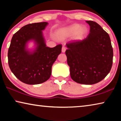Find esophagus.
<instances>
[{"label":"esophagus","instance_id":"obj_1","mask_svg":"<svg viewBox=\"0 0 121 121\" xmlns=\"http://www.w3.org/2000/svg\"><path fill=\"white\" fill-rule=\"evenodd\" d=\"M65 50H66V48H65V47L63 46L62 48V53H65Z\"/></svg>","mask_w":121,"mask_h":121}]
</instances>
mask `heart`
Returning <instances> with one entry per match:
<instances>
[{
  "label": "heart",
  "mask_w": 121,
  "mask_h": 121,
  "mask_svg": "<svg viewBox=\"0 0 121 121\" xmlns=\"http://www.w3.org/2000/svg\"><path fill=\"white\" fill-rule=\"evenodd\" d=\"M88 33V29L85 26L74 23L66 28L61 29L57 32V36L61 39H63L73 36L75 41H81L84 39Z\"/></svg>",
  "instance_id": "heart-1"
}]
</instances>
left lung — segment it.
Segmentation results:
<instances>
[{"label": "left lung", "instance_id": "1", "mask_svg": "<svg viewBox=\"0 0 121 121\" xmlns=\"http://www.w3.org/2000/svg\"><path fill=\"white\" fill-rule=\"evenodd\" d=\"M90 33L82 41L66 45L65 55L73 81L91 85L102 81L111 70L113 50L109 35L99 24L86 21Z\"/></svg>", "mask_w": 121, "mask_h": 121}]
</instances>
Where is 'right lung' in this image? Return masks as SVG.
Wrapping results in <instances>:
<instances>
[{
    "mask_svg": "<svg viewBox=\"0 0 121 121\" xmlns=\"http://www.w3.org/2000/svg\"><path fill=\"white\" fill-rule=\"evenodd\" d=\"M48 22L29 24L22 27L12 37L8 51V62L12 72L24 83L41 84L50 78L52 67L61 53L62 45L46 46L43 31ZM34 43L29 49L28 43Z\"/></svg>",
    "mask_w": 121,
    "mask_h": 121,
    "instance_id": "right-lung-1",
    "label": "right lung"
}]
</instances>
